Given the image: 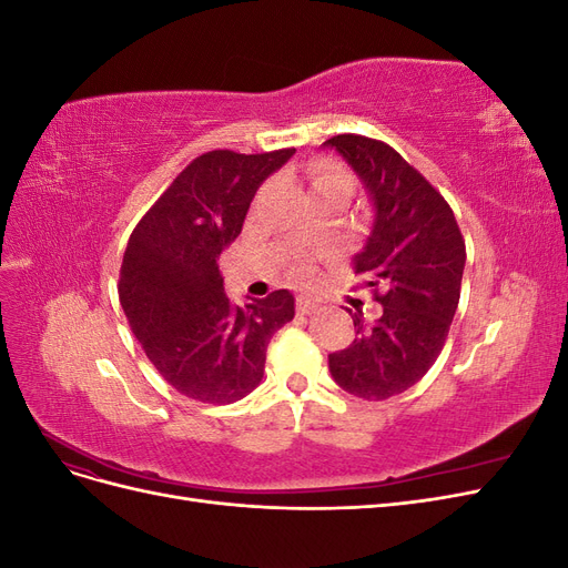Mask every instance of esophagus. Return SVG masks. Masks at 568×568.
<instances>
[{"instance_id": "esophagus-1", "label": "esophagus", "mask_w": 568, "mask_h": 568, "mask_svg": "<svg viewBox=\"0 0 568 568\" xmlns=\"http://www.w3.org/2000/svg\"><path fill=\"white\" fill-rule=\"evenodd\" d=\"M296 311H298V315H313V313H317L320 311V305L315 303V301H311V298H298L296 301Z\"/></svg>"}]
</instances>
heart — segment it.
<instances>
[{
  "mask_svg": "<svg viewBox=\"0 0 568 568\" xmlns=\"http://www.w3.org/2000/svg\"><path fill=\"white\" fill-rule=\"evenodd\" d=\"M311 184H313V192H317V189H324V186H334V184H351L348 182V175L343 173V170L329 161H322V163H315L313 170H311ZM307 274H311V267L307 265H301L294 270V277L296 280H305Z\"/></svg>",
  "mask_w": 568,
  "mask_h": 568,
  "instance_id": "b5f03b06",
  "label": "heart"
}]
</instances>
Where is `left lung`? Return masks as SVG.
<instances>
[{
	"label": "left lung",
	"mask_w": 568,
	"mask_h": 568,
	"mask_svg": "<svg viewBox=\"0 0 568 568\" xmlns=\"http://www.w3.org/2000/svg\"><path fill=\"white\" fill-rule=\"evenodd\" d=\"M324 146L346 159L372 199L374 222L355 274H365L382 303L376 322L353 315L355 338L329 355V372L357 398L386 400L415 386L440 355L467 248L448 201L393 146L363 134H336Z\"/></svg>",
	"instance_id": "obj_1"
}]
</instances>
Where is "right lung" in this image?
<instances>
[{
  "label": "right lung",
  "instance_id": "1",
  "mask_svg": "<svg viewBox=\"0 0 568 568\" xmlns=\"http://www.w3.org/2000/svg\"><path fill=\"white\" fill-rule=\"evenodd\" d=\"M294 153H203L130 234L120 305L151 365L186 398L242 400L263 379L272 334L294 320L286 288L232 305L217 270L220 253L242 234L257 186Z\"/></svg>",
  "mask_w": 568,
  "mask_h": 568
}]
</instances>
